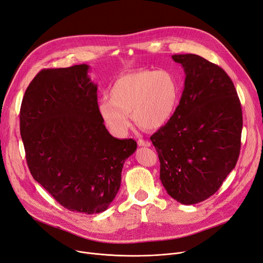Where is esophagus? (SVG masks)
Returning a JSON list of instances; mask_svg holds the SVG:
<instances>
[{
  "instance_id": "obj_1",
  "label": "esophagus",
  "mask_w": 263,
  "mask_h": 263,
  "mask_svg": "<svg viewBox=\"0 0 263 263\" xmlns=\"http://www.w3.org/2000/svg\"><path fill=\"white\" fill-rule=\"evenodd\" d=\"M138 145L139 146H151V142L140 139V140H138Z\"/></svg>"
}]
</instances>
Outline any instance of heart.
<instances>
[{"mask_svg":"<svg viewBox=\"0 0 263 263\" xmlns=\"http://www.w3.org/2000/svg\"><path fill=\"white\" fill-rule=\"evenodd\" d=\"M108 95L109 99L98 103V115L112 135L124 137L132 125L130 115L145 130L166 125L178 106L180 85L168 70L140 69L122 74Z\"/></svg>","mask_w":263,"mask_h":263,"instance_id":"heart-1","label":"heart"}]
</instances>
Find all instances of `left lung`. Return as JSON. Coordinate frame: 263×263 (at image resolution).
<instances>
[{
  "label": "left lung",
  "instance_id": "1",
  "mask_svg": "<svg viewBox=\"0 0 263 263\" xmlns=\"http://www.w3.org/2000/svg\"><path fill=\"white\" fill-rule=\"evenodd\" d=\"M185 72L180 104L151 141L160 161V181L182 204L215 194L234 169L241 148L242 108L222 68L197 54H174Z\"/></svg>",
  "mask_w": 263,
  "mask_h": 263
}]
</instances>
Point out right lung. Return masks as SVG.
I'll list each match as a JSON object with an SVG mask.
<instances>
[{"mask_svg": "<svg viewBox=\"0 0 263 263\" xmlns=\"http://www.w3.org/2000/svg\"><path fill=\"white\" fill-rule=\"evenodd\" d=\"M89 70L80 64L37 73L22 99L20 134L34 180L65 209L96 214L116 198L137 142L107 130Z\"/></svg>", "mask_w": 263, "mask_h": 263, "instance_id": "right-lung-1", "label": "right lung"}]
</instances>
